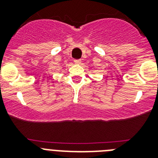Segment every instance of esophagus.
I'll use <instances>...</instances> for the list:
<instances>
[{"label":"esophagus","mask_w":158,"mask_h":158,"mask_svg":"<svg viewBox=\"0 0 158 158\" xmlns=\"http://www.w3.org/2000/svg\"><path fill=\"white\" fill-rule=\"evenodd\" d=\"M74 63L75 64H81V59H74Z\"/></svg>","instance_id":"esophagus-1"}]
</instances>
